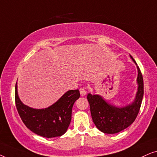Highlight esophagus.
I'll return each instance as SVG.
<instances>
[{"label": "esophagus", "instance_id": "esophagus-1", "mask_svg": "<svg viewBox=\"0 0 157 157\" xmlns=\"http://www.w3.org/2000/svg\"><path fill=\"white\" fill-rule=\"evenodd\" d=\"M79 91H80L81 96H84L86 94V88L85 87H81V89H79Z\"/></svg>", "mask_w": 157, "mask_h": 157}]
</instances>
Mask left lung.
Returning a JSON list of instances; mask_svg holds the SVG:
<instances>
[{
	"label": "left lung",
	"instance_id": "8db88e82",
	"mask_svg": "<svg viewBox=\"0 0 157 157\" xmlns=\"http://www.w3.org/2000/svg\"><path fill=\"white\" fill-rule=\"evenodd\" d=\"M130 56L136 64L132 56ZM137 69L138 91L134 101L132 104L118 108L108 104L101 96L88 94L87 99L90 105L92 119L101 132L105 134H116L125 129L136 119L140 110L144 96L143 76L138 66Z\"/></svg>",
	"mask_w": 157,
	"mask_h": 157
}]
</instances>
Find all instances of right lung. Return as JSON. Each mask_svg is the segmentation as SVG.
Instances as JSON below:
<instances>
[{"instance_id":"obj_1","label":"right lung","mask_w":157,"mask_h":157,"mask_svg":"<svg viewBox=\"0 0 157 157\" xmlns=\"http://www.w3.org/2000/svg\"><path fill=\"white\" fill-rule=\"evenodd\" d=\"M80 97L78 89L70 90L60 99L44 109H35L21 101L15 86V101L23 124L31 132L46 138L61 136L68 129L71 121L73 105Z\"/></svg>"}]
</instances>
